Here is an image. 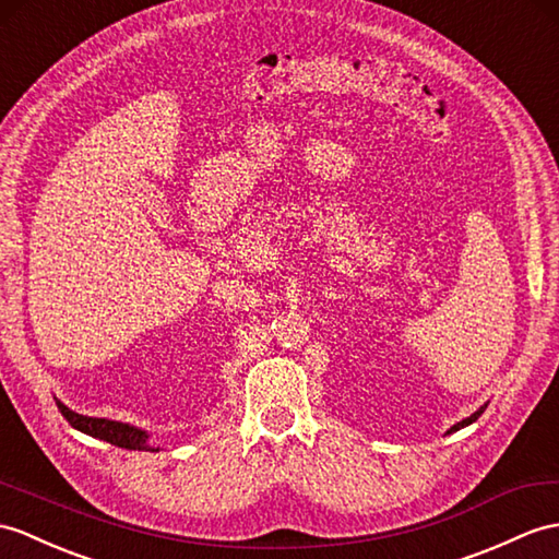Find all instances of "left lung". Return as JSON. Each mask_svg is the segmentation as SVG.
Here are the masks:
<instances>
[{"label": "left lung", "mask_w": 559, "mask_h": 559, "mask_svg": "<svg viewBox=\"0 0 559 559\" xmlns=\"http://www.w3.org/2000/svg\"><path fill=\"white\" fill-rule=\"evenodd\" d=\"M486 407H488V402H486V405H481V407H478L474 414H472V417H466V419H462V421H457L455 426H450V431L448 433H455V431H460V428H464V426H469V424H474L478 417H481V414L486 412Z\"/></svg>", "instance_id": "left-lung-1"}]
</instances>
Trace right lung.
I'll use <instances>...</instances> for the list:
<instances>
[{
  "mask_svg": "<svg viewBox=\"0 0 559 559\" xmlns=\"http://www.w3.org/2000/svg\"><path fill=\"white\" fill-rule=\"evenodd\" d=\"M59 412L67 417V421L78 428L81 433H87L99 440H107V443L116 448H126V450H150V452H159V448L150 445V433L142 431L138 426L123 424V421H114V419H97V417H85V414H78L63 405L61 400H57Z\"/></svg>",
  "mask_w": 559,
  "mask_h": 559,
  "instance_id": "add662e5",
  "label": "right lung"
}]
</instances>
